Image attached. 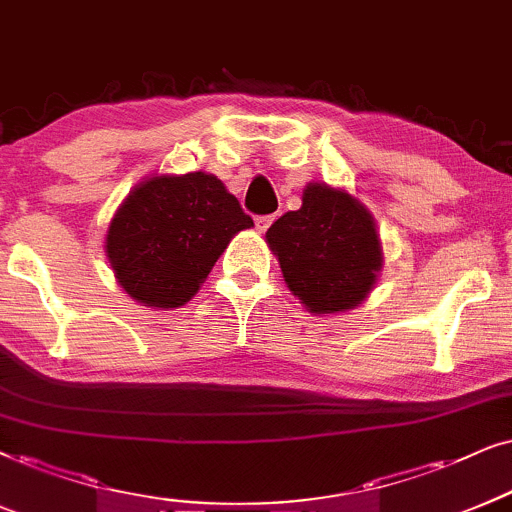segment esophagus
<instances>
[{
  "label": "esophagus",
  "mask_w": 512,
  "mask_h": 512,
  "mask_svg": "<svg viewBox=\"0 0 512 512\" xmlns=\"http://www.w3.org/2000/svg\"><path fill=\"white\" fill-rule=\"evenodd\" d=\"M274 215H260V217H255V226H257V231H260V234H264V231L269 229L271 224H274Z\"/></svg>",
  "instance_id": "1"
}]
</instances>
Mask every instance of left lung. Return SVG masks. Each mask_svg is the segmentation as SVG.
I'll list each match as a JSON object with an SVG mask.
<instances>
[{"label": "left lung", "instance_id": "1", "mask_svg": "<svg viewBox=\"0 0 512 512\" xmlns=\"http://www.w3.org/2000/svg\"><path fill=\"white\" fill-rule=\"evenodd\" d=\"M267 241L288 288L314 314L357 307L383 264L373 217L359 200L326 184H309L302 208L276 219Z\"/></svg>", "mask_w": 512, "mask_h": 512}]
</instances>
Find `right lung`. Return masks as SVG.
Masks as SVG:
<instances>
[{
  "label": "right lung",
  "instance_id": "obj_1",
  "mask_svg": "<svg viewBox=\"0 0 512 512\" xmlns=\"http://www.w3.org/2000/svg\"><path fill=\"white\" fill-rule=\"evenodd\" d=\"M250 226L252 217L212 174L153 177L113 217L106 252L129 297L148 307H181L231 238Z\"/></svg>",
  "mask_w": 512,
  "mask_h": 512
}]
</instances>
